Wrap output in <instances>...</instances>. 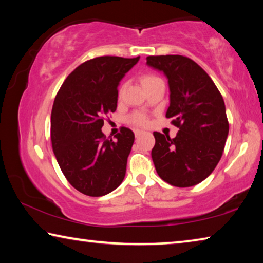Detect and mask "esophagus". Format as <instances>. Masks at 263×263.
<instances>
[{"label": "esophagus", "mask_w": 263, "mask_h": 263, "mask_svg": "<svg viewBox=\"0 0 263 263\" xmlns=\"http://www.w3.org/2000/svg\"><path fill=\"white\" fill-rule=\"evenodd\" d=\"M142 133H144V132H142L141 130H135V136H136V138L140 137V136L142 135Z\"/></svg>", "instance_id": "obj_1"}]
</instances>
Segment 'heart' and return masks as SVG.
I'll return each instance as SVG.
<instances>
[{"label":"heart","instance_id":"b5f03b06","mask_svg":"<svg viewBox=\"0 0 263 263\" xmlns=\"http://www.w3.org/2000/svg\"><path fill=\"white\" fill-rule=\"evenodd\" d=\"M155 79H159V78L154 77V75H145V77H142V79H141V83L145 84V83L152 81V80H155ZM128 121H130L132 124H135V125L141 126V125H145L146 122H147V119H146V116L144 114L137 112V114L131 115L130 118H128Z\"/></svg>","mask_w":263,"mask_h":263}]
</instances>
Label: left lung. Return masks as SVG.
<instances>
[{"label":"left lung","mask_w":263,"mask_h":263,"mask_svg":"<svg viewBox=\"0 0 263 263\" xmlns=\"http://www.w3.org/2000/svg\"><path fill=\"white\" fill-rule=\"evenodd\" d=\"M149 67L168 79L166 117L180 128L171 139L154 132L152 159L158 175L167 183L185 188L198 184L219 162L229 135L222 96L201 66L183 55H151Z\"/></svg>","instance_id":"8db88e82"}]
</instances>
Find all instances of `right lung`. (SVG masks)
Segmentation results:
<instances>
[{
	"instance_id": "add662e5",
	"label": "right lung",
	"mask_w": 263,
	"mask_h": 263,
	"mask_svg": "<svg viewBox=\"0 0 263 263\" xmlns=\"http://www.w3.org/2000/svg\"><path fill=\"white\" fill-rule=\"evenodd\" d=\"M140 57H99L70 73L51 114L52 148L75 189L91 197L111 193L125 177L135 133L122 127L116 140L102 132L104 117L117 109L118 84Z\"/></svg>"
}]
</instances>
